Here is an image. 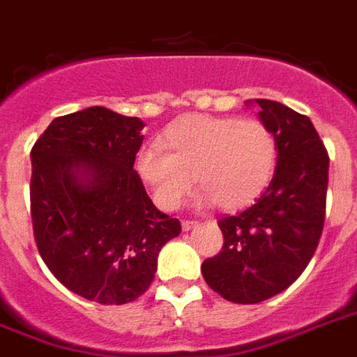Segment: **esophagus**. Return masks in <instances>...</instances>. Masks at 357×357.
<instances>
[{
	"instance_id": "1",
	"label": "esophagus",
	"mask_w": 357,
	"mask_h": 357,
	"mask_svg": "<svg viewBox=\"0 0 357 357\" xmlns=\"http://www.w3.org/2000/svg\"><path fill=\"white\" fill-rule=\"evenodd\" d=\"M197 225L199 222H193V220H184V222H182V229H184V231H190V229L197 227Z\"/></svg>"
}]
</instances>
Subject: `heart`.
<instances>
[{
	"label": "heart",
	"instance_id": "1",
	"mask_svg": "<svg viewBox=\"0 0 357 357\" xmlns=\"http://www.w3.org/2000/svg\"><path fill=\"white\" fill-rule=\"evenodd\" d=\"M160 145L141 149L134 167L164 210L184 203L195 176L204 201L223 210L250 206L270 186L279 158L275 134L255 119L186 115L165 128Z\"/></svg>",
	"mask_w": 357,
	"mask_h": 357
}]
</instances>
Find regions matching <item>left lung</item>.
Wrapping results in <instances>:
<instances>
[{"label": "left lung", "instance_id": "obj_1", "mask_svg": "<svg viewBox=\"0 0 357 357\" xmlns=\"http://www.w3.org/2000/svg\"><path fill=\"white\" fill-rule=\"evenodd\" d=\"M278 139L275 175L261 197L218 225L222 251L203 262L210 289L234 303H259L296 281L322 236L330 156L307 115L257 98Z\"/></svg>", "mask_w": 357, "mask_h": 357}]
</instances>
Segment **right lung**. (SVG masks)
Instances as JSON below:
<instances>
[{
	"instance_id": "1",
	"label": "right lung",
	"mask_w": 357,
	"mask_h": 357,
	"mask_svg": "<svg viewBox=\"0 0 357 357\" xmlns=\"http://www.w3.org/2000/svg\"><path fill=\"white\" fill-rule=\"evenodd\" d=\"M143 126L93 106L54 119L31 149L38 253L68 291L102 305L145 294L162 245L181 234V222L154 206L134 171Z\"/></svg>"
}]
</instances>
